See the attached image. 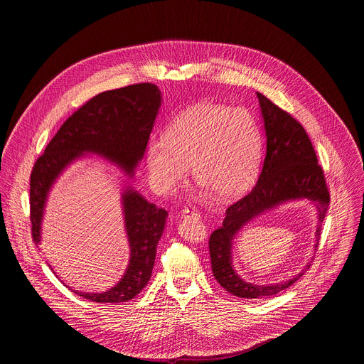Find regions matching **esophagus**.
Masks as SVG:
<instances>
[{"label":"esophagus","instance_id":"esophagus-1","mask_svg":"<svg viewBox=\"0 0 364 364\" xmlns=\"http://www.w3.org/2000/svg\"><path fill=\"white\" fill-rule=\"evenodd\" d=\"M181 214L183 215H191V217H195V218H198L199 217V213H198V210L195 208H183V210H181Z\"/></svg>","mask_w":364,"mask_h":364}]
</instances>
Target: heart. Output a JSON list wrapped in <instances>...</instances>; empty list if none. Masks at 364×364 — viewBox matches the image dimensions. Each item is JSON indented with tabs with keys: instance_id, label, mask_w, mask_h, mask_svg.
Listing matches in <instances>:
<instances>
[{
	"instance_id": "b5f03b06",
	"label": "heart",
	"mask_w": 364,
	"mask_h": 364,
	"mask_svg": "<svg viewBox=\"0 0 364 364\" xmlns=\"http://www.w3.org/2000/svg\"><path fill=\"white\" fill-rule=\"evenodd\" d=\"M260 159L262 132L252 113L218 104L196 105L183 112L147 150L150 178L161 193L184 180L190 164L203 188L220 198L237 196L254 183Z\"/></svg>"
}]
</instances>
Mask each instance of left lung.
<instances>
[{
	"label": "left lung",
	"mask_w": 364,
	"mask_h": 364,
	"mask_svg": "<svg viewBox=\"0 0 364 364\" xmlns=\"http://www.w3.org/2000/svg\"><path fill=\"white\" fill-rule=\"evenodd\" d=\"M259 98L266 129V156L259 178L254 188L225 211L223 226L215 229L208 239L211 270L217 282L229 294L242 299H260L277 294L289 288L306 272L279 284L255 285L245 282L232 266V240L244 224L267 208L291 199H310L318 208L316 244L321 239L322 223L330 202V193L323 169L303 125L288 112L278 107L263 94ZM306 269H310V262Z\"/></svg>",
	"instance_id": "left-lung-1"
}]
</instances>
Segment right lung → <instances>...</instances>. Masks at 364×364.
I'll return each instance as SVG.
<instances>
[{"label": "right lung", "instance_id": "right-lung-1", "mask_svg": "<svg viewBox=\"0 0 364 364\" xmlns=\"http://www.w3.org/2000/svg\"><path fill=\"white\" fill-rule=\"evenodd\" d=\"M159 106L158 87L138 83L101 92L70 114L35 161L30 176V220L35 244L41 240L43 206L55 177L83 153L100 154L132 173L144 154ZM122 205L131 260L122 281L107 292H75L95 303L128 301L140 294L151 277L156 244L168 213L149 203L136 191H125Z\"/></svg>", "mask_w": 364, "mask_h": 364}]
</instances>
